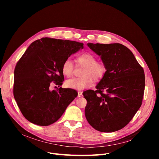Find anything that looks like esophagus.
I'll use <instances>...</instances> for the list:
<instances>
[{"mask_svg": "<svg viewBox=\"0 0 159 159\" xmlns=\"http://www.w3.org/2000/svg\"><path fill=\"white\" fill-rule=\"evenodd\" d=\"M82 96V92L81 91H78V97H81Z\"/></svg>", "mask_w": 159, "mask_h": 159, "instance_id": "1", "label": "esophagus"}]
</instances>
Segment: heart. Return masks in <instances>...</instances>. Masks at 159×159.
Returning a JSON list of instances; mask_svg holds the SVG:
<instances>
[{"instance_id": "obj_1", "label": "heart", "mask_w": 159, "mask_h": 159, "mask_svg": "<svg viewBox=\"0 0 159 159\" xmlns=\"http://www.w3.org/2000/svg\"><path fill=\"white\" fill-rule=\"evenodd\" d=\"M79 65L84 66L81 75L82 77L72 78L66 81V86L71 89L82 90L91 87L94 80H101L106 73V68L103 63L97 61L95 56L91 53H84L77 57ZM74 65L70 58H68L63 62L62 71L67 77H70L73 75Z\"/></svg>"}]
</instances>
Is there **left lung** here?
<instances>
[{"mask_svg": "<svg viewBox=\"0 0 159 159\" xmlns=\"http://www.w3.org/2000/svg\"><path fill=\"white\" fill-rule=\"evenodd\" d=\"M88 46L101 57L106 71L96 91L83 92L87 101L86 118L97 131H118L131 121L142 105L144 70L130 49L121 44L88 43Z\"/></svg>", "mask_w": 159, "mask_h": 159, "instance_id": "1", "label": "left lung"}]
</instances>
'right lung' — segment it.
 Listing matches in <instances>:
<instances>
[{
	"label": "right lung",
	"mask_w": 159,
	"mask_h": 159,
	"mask_svg": "<svg viewBox=\"0 0 159 159\" xmlns=\"http://www.w3.org/2000/svg\"><path fill=\"white\" fill-rule=\"evenodd\" d=\"M84 44L44 37L32 43L17 62L14 71L13 95L23 116L30 122L46 126L60 119L77 97L76 90L51 91L52 82L62 86L63 62L83 49Z\"/></svg>",
	"instance_id": "right-lung-1"
}]
</instances>
